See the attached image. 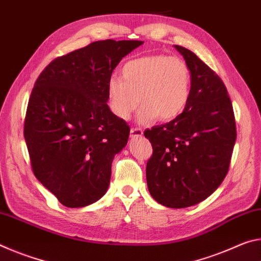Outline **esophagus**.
Listing matches in <instances>:
<instances>
[{
  "label": "esophagus",
  "instance_id": "obj_1",
  "mask_svg": "<svg viewBox=\"0 0 261 261\" xmlns=\"http://www.w3.org/2000/svg\"><path fill=\"white\" fill-rule=\"evenodd\" d=\"M143 130L139 129V127H132L130 131V137L131 138H139V137L143 136Z\"/></svg>",
  "mask_w": 261,
  "mask_h": 261
}]
</instances>
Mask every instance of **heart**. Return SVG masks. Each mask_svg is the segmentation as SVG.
<instances>
[{
    "label": "heart",
    "instance_id": "1",
    "mask_svg": "<svg viewBox=\"0 0 261 261\" xmlns=\"http://www.w3.org/2000/svg\"><path fill=\"white\" fill-rule=\"evenodd\" d=\"M191 94V73L178 57L148 55L127 61L121 78L107 82L110 112L121 120H129L140 103L143 123L170 121L183 113Z\"/></svg>",
    "mask_w": 261,
    "mask_h": 261
}]
</instances>
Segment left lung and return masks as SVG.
Here are the masks:
<instances>
[{"mask_svg":"<svg viewBox=\"0 0 261 261\" xmlns=\"http://www.w3.org/2000/svg\"><path fill=\"white\" fill-rule=\"evenodd\" d=\"M174 47L191 73V94L182 114L144 132L153 147L146 179L159 204L185 208L205 200L226 177L236 123L221 78L191 50Z\"/></svg>","mask_w":261,"mask_h":261,"instance_id":"left-lung-1","label":"left lung"}]
</instances>
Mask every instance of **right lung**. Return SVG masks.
Instances as JSON below:
<instances>
[{
  "mask_svg": "<svg viewBox=\"0 0 261 261\" xmlns=\"http://www.w3.org/2000/svg\"><path fill=\"white\" fill-rule=\"evenodd\" d=\"M138 40L95 41L40 73L24 123L33 173L62 205L85 207L107 192L114 156L130 127L108 107L107 82Z\"/></svg>",
  "mask_w": 261,
  "mask_h": 261,
  "instance_id": "add662e5",
  "label": "right lung"
}]
</instances>
